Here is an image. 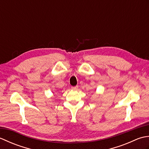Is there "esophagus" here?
Segmentation results:
<instances>
[{
  "label": "esophagus",
  "instance_id": "obj_1",
  "mask_svg": "<svg viewBox=\"0 0 149 149\" xmlns=\"http://www.w3.org/2000/svg\"><path fill=\"white\" fill-rule=\"evenodd\" d=\"M78 86H72V89L73 90H77L78 89Z\"/></svg>",
  "mask_w": 149,
  "mask_h": 149
}]
</instances>
